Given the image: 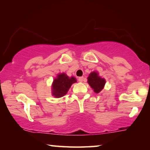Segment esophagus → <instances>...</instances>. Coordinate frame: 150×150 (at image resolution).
<instances>
[{"label":"esophagus","mask_w":150,"mask_h":150,"mask_svg":"<svg viewBox=\"0 0 150 150\" xmlns=\"http://www.w3.org/2000/svg\"><path fill=\"white\" fill-rule=\"evenodd\" d=\"M78 80H79V82H83V80H84V77H79V79H78Z\"/></svg>","instance_id":"obj_1"}]
</instances>
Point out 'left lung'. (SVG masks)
<instances>
[{"label":"left lung","mask_w":150,"mask_h":150,"mask_svg":"<svg viewBox=\"0 0 150 150\" xmlns=\"http://www.w3.org/2000/svg\"><path fill=\"white\" fill-rule=\"evenodd\" d=\"M87 82L95 93H99L105 87L106 80L99 76L97 71L91 72L87 77Z\"/></svg>","instance_id":"left-lung-1"}]
</instances>
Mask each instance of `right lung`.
Segmentation results:
<instances>
[{
	"mask_svg": "<svg viewBox=\"0 0 150 150\" xmlns=\"http://www.w3.org/2000/svg\"><path fill=\"white\" fill-rule=\"evenodd\" d=\"M77 83L76 78L69 77L65 73L57 75L52 85V95L55 98L62 97L67 93L73 83Z\"/></svg>",
	"mask_w": 150,
	"mask_h": 150,
	"instance_id": "1",
	"label": "right lung"
}]
</instances>
